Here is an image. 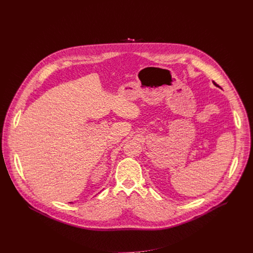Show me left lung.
I'll return each mask as SVG.
<instances>
[{
	"label": "left lung",
	"instance_id": "1",
	"mask_svg": "<svg viewBox=\"0 0 253 253\" xmlns=\"http://www.w3.org/2000/svg\"><path fill=\"white\" fill-rule=\"evenodd\" d=\"M213 84H214V85H215V86H218V85H217V84H216V83H215V82H213ZM218 87H219V86H218Z\"/></svg>",
	"mask_w": 253,
	"mask_h": 253
}]
</instances>
